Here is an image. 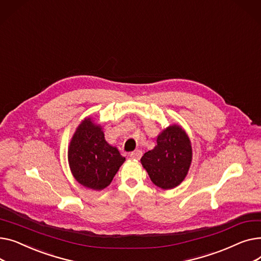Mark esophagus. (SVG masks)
<instances>
[{"label":"esophagus","mask_w":261,"mask_h":261,"mask_svg":"<svg viewBox=\"0 0 261 261\" xmlns=\"http://www.w3.org/2000/svg\"><path fill=\"white\" fill-rule=\"evenodd\" d=\"M142 155H143V152L141 151V150H135V151L130 153V158L133 160H140L142 158Z\"/></svg>","instance_id":"34e87169"}]
</instances>
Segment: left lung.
Here are the masks:
<instances>
[{"label": "left lung", "instance_id": "left-lung-1", "mask_svg": "<svg viewBox=\"0 0 261 261\" xmlns=\"http://www.w3.org/2000/svg\"><path fill=\"white\" fill-rule=\"evenodd\" d=\"M191 159L188 135L179 125H171L158 135L156 146L142 156L141 163L154 185L171 189L185 179Z\"/></svg>", "mask_w": 261, "mask_h": 261}]
</instances>
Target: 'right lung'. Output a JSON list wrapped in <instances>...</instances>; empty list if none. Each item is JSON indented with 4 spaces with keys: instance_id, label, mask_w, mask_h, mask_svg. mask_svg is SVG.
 Returning <instances> with one entry per match:
<instances>
[{
    "instance_id": "obj_1",
    "label": "right lung",
    "mask_w": 261,
    "mask_h": 261,
    "mask_svg": "<svg viewBox=\"0 0 261 261\" xmlns=\"http://www.w3.org/2000/svg\"><path fill=\"white\" fill-rule=\"evenodd\" d=\"M67 158L76 181L94 190L109 186L126 161L116 147L107 143L101 126L90 117L77 127L68 146Z\"/></svg>"
}]
</instances>
